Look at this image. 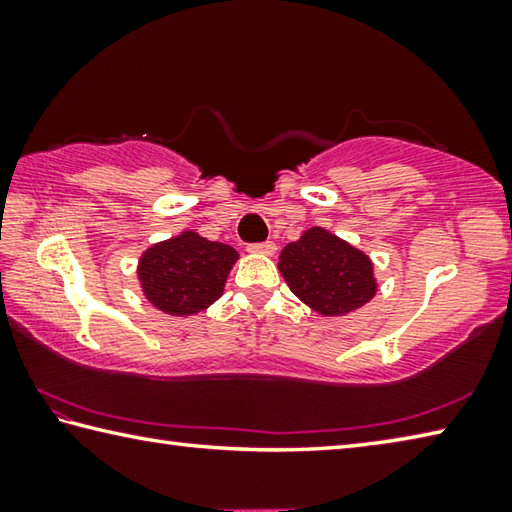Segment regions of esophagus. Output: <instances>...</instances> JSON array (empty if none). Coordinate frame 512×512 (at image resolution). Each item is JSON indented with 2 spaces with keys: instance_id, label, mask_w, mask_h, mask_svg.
I'll use <instances>...</instances> for the list:
<instances>
[{
  "instance_id": "34e87169",
  "label": "esophagus",
  "mask_w": 512,
  "mask_h": 512,
  "mask_svg": "<svg viewBox=\"0 0 512 512\" xmlns=\"http://www.w3.org/2000/svg\"><path fill=\"white\" fill-rule=\"evenodd\" d=\"M250 253H259V255H275L277 246L273 241H259V244H248Z\"/></svg>"
}]
</instances>
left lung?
Returning a JSON list of instances; mask_svg holds the SVG:
<instances>
[{
	"label": "left lung",
	"instance_id": "8db88e82",
	"mask_svg": "<svg viewBox=\"0 0 512 512\" xmlns=\"http://www.w3.org/2000/svg\"><path fill=\"white\" fill-rule=\"evenodd\" d=\"M277 266L289 289L323 316L350 314L377 291L370 259L323 228L284 246Z\"/></svg>",
	"mask_w": 512,
	"mask_h": 512
}]
</instances>
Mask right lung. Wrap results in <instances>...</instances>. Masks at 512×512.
I'll return each instance as SVG.
<instances>
[{"label":"right lung","mask_w":512,"mask_h":512,"mask_svg":"<svg viewBox=\"0 0 512 512\" xmlns=\"http://www.w3.org/2000/svg\"><path fill=\"white\" fill-rule=\"evenodd\" d=\"M235 262V248L183 232L142 255V289L155 307L171 316L198 314L221 296Z\"/></svg>","instance_id":"1"}]
</instances>
